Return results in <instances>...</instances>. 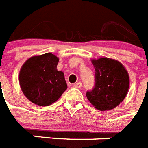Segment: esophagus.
I'll return each instance as SVG.
<instances>
[{"label": "esophagus", "instance_id": "esophagus-1", "mask_svg": "<svg viewBox=\"0 0 148 148\" xmlns=\"http://www.w3.org/2000/svg\"><path fill=\"white\" fill-rule=\"evenodd\" d=\"M73 86H74L75 88H81L82 86V84L81 82H77V83L73 84Z\"/></svg>", "mask_w": 148, "mask_h": 148}]
</instances>
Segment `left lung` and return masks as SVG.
<instances>
[{
    "mask_svg": "<svg viewBox=\"0 0 148 148\" xmlns=\"http://www.w3.org/2000/svg\"><path fill=\"white\" fill-rule=\"evenodd\" d=\"M95 70V87L86 92L87 99L96 109L114 108L125 99L129 88V75L118 60L107 57L92 60Z\"/></svg>",
    "mask_w": 148,
    "mask_h": 148,
    "instance_id": "1",
    "label": "left lung"
}]
</instances>
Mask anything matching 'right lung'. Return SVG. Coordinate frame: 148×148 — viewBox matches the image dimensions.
Returning <instances> with one entry per match:
<instances>
[{"label": "right lung", "instance_id": "obj_1", "mask_svg": "<svg viewBox=\"0 0 148 148\" xmlns=\"http://www.w3.org/2000/svg\"><path fill=\"white\" fill-rule=\"evenodd\" d=\"M59 58L51 53L34 56L26 61L19 73L23 93L33 103L48 106L66 90L64 73L57 70Z\"/></svg>", "mask_w": 148, "mask_h": 148}]
</instances>
